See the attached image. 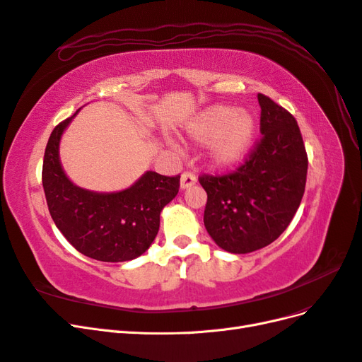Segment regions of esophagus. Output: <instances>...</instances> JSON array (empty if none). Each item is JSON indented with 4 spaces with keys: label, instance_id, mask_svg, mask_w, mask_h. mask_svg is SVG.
Wrapping results in <instances>:
<instances>
[{
    "label": "esophagus",
    "instance_id": "esophagus-1",
    "mask_svg": "<svg viewBox=\"0 0 362 362\" xmlns=\"http://www.w3.org/2000/svg\"><path fill=\"white\" fill-rule=\"evenodd\" d=\"M196 182V177L194 173L192 172H184L181 175V189H189Z\"/></svg>",
    "mask_w": 362,
    "mask_h": 362
}]
</instances>
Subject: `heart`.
<instances>
[{"mask_svg":"<svg viewBox=\"0 0 362 362\" xmlns=\"http://www.w3.org/2000/svg\"><path fill=\"white\" fill-rule=\"evenodd\" d=\"M255 129V119L247 112L214 104L190 120L187 134L198 144H208V154L217 166H233L246 157Z\"/></svg>","mask_w":362,"mask_h":362,"instance_id":"b5f03b06","label":"heart"}]
</instances>
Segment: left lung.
Segmentation results:
<instances>
[{
	"label": "left lung",
	"instance_id": "left-lung-1",
	"mask_svg": "<svg viewBox=\"0 0 362 362\" xmlns=\"http://www.w3.org/2000/svg\"><path fill=\"white\" fill-rule=\"evenodd\" d=\"M261 139L240 166L223 175H201L206 192L204 225L217 246L249 254L286 231L300 205L308 170L294 116L258 93Z\"/></svg>",
	"mask_w": 362,
	"mask_h": 362
}]
</instances>
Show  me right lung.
<instances>
[{
	"label": "right lung",
	"mask_w": 362,
	"mask_h": 362,
	"mask_svg": "<svg viewBox=\"0 0 362 362\" xmlns=\"http://www.w3.org/2000/svg\"><path fill=\"white\" fill-rule=\"evenodd\" d=\"M78 113L76 110L74 116ZM52 129L43 156L42 184L54 223L83 255L105 262L140 257L154 242L160 213L180 190V175L146 172L134 185L117 193L76 187L63 172L59 144L72 117Z\"/></svg>",
	"instance_id": "add662e5"
}]
</instances>
